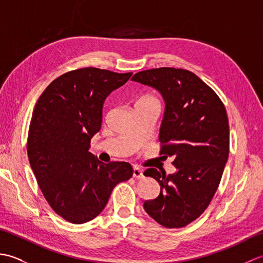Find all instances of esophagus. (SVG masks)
Here are the masks:
<instances>
[{
    "mask_svg": "<svg viewBox=\"0 0 263 263\" xmlns=\"http://www.w3.org/2000/svg\"><path fill=\"white\" fill-rule=\"evenodd\" d=\"M133 177L137 178V180H139V178H142L143 177L142 170L139 168V167H133Z\"/></svg>",
    "mask_w": 263,
    "mask_h": 263,
    "instance_id": "1",
    "label": "esophagus"
}]
</instances>
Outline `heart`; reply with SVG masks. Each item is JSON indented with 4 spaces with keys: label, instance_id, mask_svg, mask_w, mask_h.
Listing matches in <instances>:
<instances>
[{
    "label": "heart",
    "instance_id": "obj_1",
    "mask_svg": "<svg viewBox=\"0 0 263 263\" xmlns=\"http://www.w3.org/2000/svg\"><path fill=\"white\" fill-rule=\"evenodd\" d=\"M149 102H157L158 103V100L156 98H153V97H146V98H142L139 100L138 104H143V103H149Z\"/></svg>",
    "mask_w": 263,
    "mask_h": 263
}]
</instances>
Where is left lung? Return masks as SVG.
Returning a JSON list of instances; mask_svg holds the SVG:
<instances>
[{
  "label": "left lung",
  "instance_id": "left-lung-1",
  "mask_svg": "<svg viewBox=\"0 0 263 263\" xmlns=\"http://www.w3.org/2000/svg\"><path fill=\"white\" fill-rule=\"evenodd\" d=\"M133 81L161 93L166 106L161 122L160 155L173 157L176 173L144 171L160 185L156 199L143 203L161 226L181 228L194 221L214 198L230 154V125L224 104L193 72L159 68L138 72Z\"/></svg>",
  "mask_w": 263,
  "mask_h": 263
}]
</instances>
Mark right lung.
Instances as JSON below:
<instances>
[{"label": "right lung", "instance_id": "right-lung-1", "mask_svg": "<svg viewBox=\"0 0 263 263\" xmlns=\"http://www.w3.org/2000/svg\"><path fill=\"white\" fill-rule=\"evenodd\" d=\"M131 76L97 68L66 72L49 83L33 108L27 141L31 170L51 208L72 224L97 217L116 184L133 174L125 161L104 164L89 153L106 97Z\"/></svg>", "mask_w": 263, "mask_h": 263}]
</instances>
